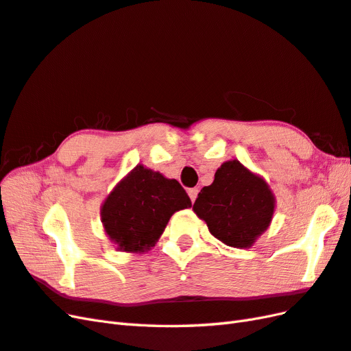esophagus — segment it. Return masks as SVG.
Returning <instances> with one entry per match:
<instances>
[{"instance_id": "esophagus-1", "label": "esophagus", "mask_w": 351, "mask_h": 351, "mask_svg": "<svg viewBox=\"0 0 351 351\" xmlns=\"http://www.w3.org/2000/svg\"><path fill=\"white\" fill-rule=\"evenodd\" d=\"M197 194H199V188H190V190H188V195H190V199H191L193 203L197 199Z\"/></svg>"}]
</instances>
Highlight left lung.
<instances>
[{"label":"left lung","instance_id":"8db88e82","mask_svg":"<svg viewBox=\"0 0 351 351\" xmlns=\"http://www.w3.org/2000/svg\"><path fill=\"white\" fill-rule=\"evenodd\" d=\"M193 209L213 237L243 249L252 246L271 222L274 197L263 178L231 160L217 170L212 185L202 188Z\"/></svg>","mask_w":351,"mask_h":351}]
</instances>
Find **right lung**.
<instances>
[{
    "mask_svg": "<svg viewBox=\"0 0 351 351\" xmlns=\"http://www.w3.org/2000/svg\"><path fill=\"white\" fill-rule=\"evenodd\" d=\"M191 206L176 179L136 166L105 200L101 217L120 250L143 252L156 245L170 217Z\"/></svg>",
    "mask_w": 351,
    "mask_h": 351,
    "instance_id": "right-lung-1",
    "label": "right lung"
}]
</instances>
